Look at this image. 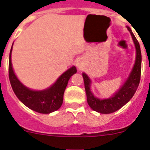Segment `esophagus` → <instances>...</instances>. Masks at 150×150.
<instances>
[{"instance_id": "obj_1", "label": "esophagus", "mask_w": 150, "mask_h": 150, "mask_svg": "<svg viewBox=\"0 0 150 150\" xmlns=\"http://www.w3.org/2000/svg\"><path fill=\"white\" fill-rule=\"evenodd\" d=\"M76 66H77L78 68H79V70H81L82 68V64L81 62H77V64H76Z\"/></svg>"}]
</instances>
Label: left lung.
Masks as SVG:
<instances>
[{"label": "left lung", "instance_id": "obj_1", "mask_svg": "<svg viewBox=\"0 0 150 150\" xmlns=\"http://www.w3.org/2000/svg\"><path fill=\"white\" fill-rule=\"evenodd\" d=\"M127 28L131 33V35L132 36L133 41L135 45L136 59H135V65H134L130 76L126 81L125 83L124 84L123 86L119 89L118 92H117L114 96L109 99L100 100L96 98L90 91L91 81L85 73L82 74L88 104L93 110L101 113V114H110L123 107L124 105L126 104L132 98V96H134L139 85L140 78H141V68H142V55H141L140 46L137 39L135 38L130 28L129 27H127Z\"/></svg>", "mask_w": 150, "mask_h": 150}]
</instances>
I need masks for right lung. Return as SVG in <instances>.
I'll return each instance as SVG.
<instances>
[{"mask_svg": "<svg viewBox=\"0 0 150 150\" xmlns=\"http://www.w3.org/2000/svg\"><path fill=\"white\" fill-rule=\"evenodd\" d=\"M11 49L9 56L8 75L11 86L16 96L29 109L38 113L49 114L58 110L63 103L64 93L68 80L70 79L71 75L76 73V68L73 66L66 71L49 89L43 91H33L23 86L15 76L11 60Z\"/></svg>", "mask_w": 150, "mask_h": 150, "instance_id": "1", "label": "right lung"}]
</instances>
